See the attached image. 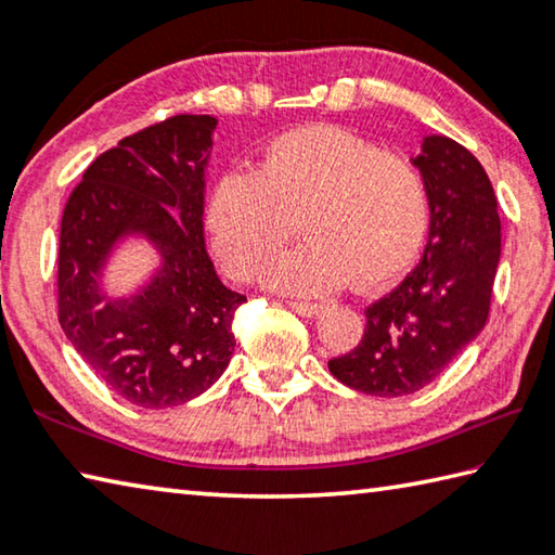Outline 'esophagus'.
I'll return each instance as SVG.
<instances>
[{"label": "esophagus", "instance_id": "obj_1", "mask_svg": "<svg viewBox=\"0 0 555 555\" xmlns=\"http://www.w3.org/2000/svg\"><path fill=\"white\" fill-rule=\"evenodd\" d=\"M288 308H291V311H296L298 315H304V318H315V315L323 313L325 306L323 304H311V300H291Z\"/></svg>", "mask_w": 555, "mask_h": 555}]
</instances>
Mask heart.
Listing matches in <instances>:
<instances>
[{
  "label": "heart",
  "mask_w": 555,
  "mask_h": 555,
  "mask_svg": "<svg viewBox=\"0 0 555 555\" xmlns=\"http://www.w3.org/2000/svg\"><path fill=\"white\" fill-rule=\"evenodd\" d=\"M208 220L220 259L237 279L318 296L354 281L379 288L399 279L424 247L430 203L424 173L335 127L276 137L255 173H228L212 188Z\"/></svg>",
  "instance_id": "b5f03b06"
}]
</instances>
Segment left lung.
<instances>
[{
	"label": "left lung",
	"mask_w": 555,
	"mask_h": 555,
	"mask_svg": "<svg viewBox=\"0 0 555 555\" xmlns=\"http://www.w3.org/2000/svg\"><path fill=\"white\" fill-rule=\"evenodd\" d=\"M411 162L430 203L424 257L367 306L360 345L327 362L345 387L387 399L424 389L480 335L502 251L494 188L465 146L434 134Z\"/></svg>",
	"instance_id": "8db88e82"
}]
</instances>
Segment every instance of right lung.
Masks as SVG:
<instances>
[{
  "label": "right lung",
  "instance_id": "1",
  "mask_svg": "<svg viewBox=\"0 0 555 555\" xmlns=\"http://www.w3.org/2000/svg\"><path fill=\"white\" fill-rule=\"evenodd\" d=\"M210 115H176L100 154L61 220L59 323L88 367L142 409L201 397L230 364L232 321L247 296L230 291L205 251L203 203ZM144 236L163 269L137 297L101 294V267L125 236Z\"/></svg>",
  "mask_w": 555,
  "mask_h": 555
}]
</instances>
